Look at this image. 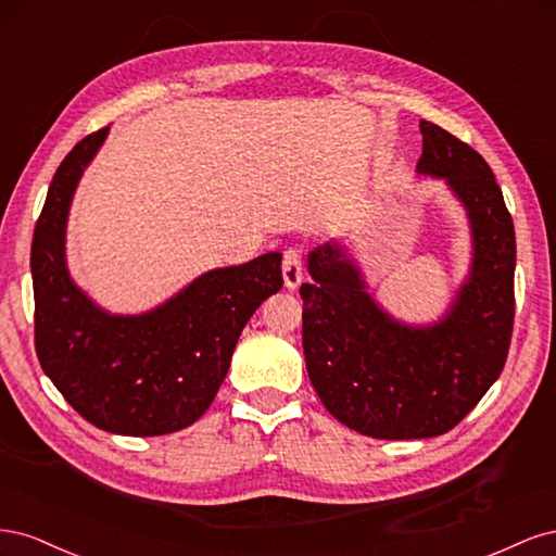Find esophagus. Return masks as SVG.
<instances>
[{"label": "esophagus", "mask_w": 556, "mask_h": 556, "mask_svg": "<svg viewBox=\"0 0 556 556\" xmlns=\"http://www.w3.org/2000/svg\"><path fill=\"white\" fill-rule=\"evenodd\" d=\"M282 280H285V288H288V290H296L301 280H304L301 250H296V248L285 250V255H282Z\"/></svg>", "instance_id": "esophagus-1"}]
</instances>
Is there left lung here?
Listing matches in <instances>:
<instances>
[{
	"instance_id": "1",
	"label": "left lung",
	"mask_w": 556,
	"mask_h": 556,
	"mask_svg": "<svg viewBox=\"0 0 556 556\" xmlns=\"http://www.w3.org/2000/svg\"><path fill=\"white\" fill-rule=\"evenodd\" d=\"M417 176L441 178L470 227V266L431 325L401 323L374 294L350 248L308 252L304 355L308 378L341 425L371 439H433L457 427L496 382L515 317V227L496 178L473 148L422 121Z\"/></svg>"
}]
</instances>
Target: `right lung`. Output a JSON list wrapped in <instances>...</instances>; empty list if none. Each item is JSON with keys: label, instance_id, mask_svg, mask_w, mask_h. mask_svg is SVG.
Instances as JSON below:
<instances>
[{"label": "right lung", "instance_id": "add662e5", "mask_svg": "<svg viewBox=\"0 0 556 556\" xmlns=\"http://www.w3.org/2000/svg\"><path fill=\"white\" fill-rule=\"evenodd\" d=\"M104 127L74 146L50 182L31 239L35 339L43 374L97 429L123 435L180 431L208 410L233 348L262 301L282 288L280 252L211 268L164 304L109 313L66 266V220Z\"/></svg>", "mask_w": 556, "mask_h": 556}]
</instances>
